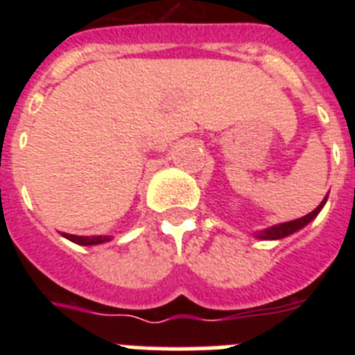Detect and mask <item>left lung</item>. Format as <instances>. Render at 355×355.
Instances as JSON below:
<instances>
[{"label":"left lung","mask_w":355,"mask_h":355,"mask_svg":"<svg viewBox=\"0 0 355 355\" xmlns=\"http://www.w3.org/2000/svg\"><path fill=\"white\" fill-rule=\"evenodd\" d=\"M327 197L329 196H325V199L320 202L318 208L313 209L311 213H307V215L300 216V218H297V220L284 222V224L272 225V227L263 229V231H258V233H256V238H259V240H281V238H286V236H290V234L297 233L299 229L306 227V225L309 224V222H311L320 211H322V208H324L325 202H327Z\"/></svg>","instance_id":"1"}]
</instances>
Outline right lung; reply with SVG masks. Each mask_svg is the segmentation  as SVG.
Instances as JSON below:
<instances>
[{"mask_svg": "<svg viewBox=\"0 0 355 355\" xmlns=\"http://www.w3.org/2000/svg\"><path fill=\"white\" fill-rule=\"evenodd\" d=\"M64 236L67 238V240L78 243V245H99V243L110 241V236H103V234H99V236H76V234L64 233Z\"/></svg>", "mask_w": 355, "mask_h": 355, "instance_id": "right-lung-1", "label": "right lung"}]
</instances>
